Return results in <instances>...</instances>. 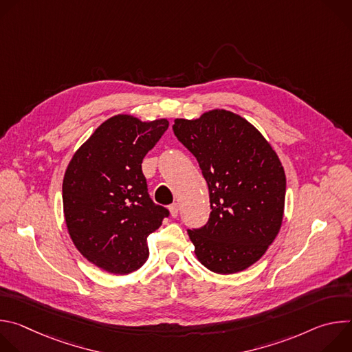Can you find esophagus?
<instances>
[{
  "label": "esophagus",
  "mask_w": 352,
  "mask_h": 352,
  "mask_svg": "<svg viewBox=\"0 0 352 352\" xmlns=\"http://www.w3.org/2000/svg\"><path fill=\"white\" fill-rule=\"evenodd\" d=\"M168 210H170V214H171L173 217H177V216H178V204H173V205H170Z\"/></svg>",
  "instance_id": "obj_1"
}]
</instances>
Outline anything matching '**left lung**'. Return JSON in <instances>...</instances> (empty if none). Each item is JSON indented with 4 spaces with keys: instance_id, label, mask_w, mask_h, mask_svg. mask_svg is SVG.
<instances>
[{
    "instance_id": "1",
    "label": "left lung",
    "mask_w": 352,
    "mask_h": 352,
    "mask_svg": "<svg viewBox=\"0 0 352 352\" xmlns=\"http://www.w3.org/2000/svg\"><path fill=\"white\" fill-rule=\"evenodd\" d=\"M173 129L209 186V221L188 230L196 258L219 274L248 269L283 223L285 174L277 153L252 124L227 110L177 118Z\"/></svg>"
}]
</instances>
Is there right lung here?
Listing matches in <instances>:
<instances>
[{
    "label": "right lung",
    "instance_id": "add662e5",
    "mask_svg": "<svg viewBox=\"0 0 352 352\" xmlns=\"http://www.w3.org/2000/svg\"><path fill=\"white\" fill-rule=\"evenodd\" d=\"M168 128L166 118L143 122L118 114L76 150L63 181L68 232L94 266L128 274L148 258L147 236L168 210L147 193L142 162Z\"/></svg>",
    "mask_w": 352,
    "mask_h": 352
}]
</instances>
